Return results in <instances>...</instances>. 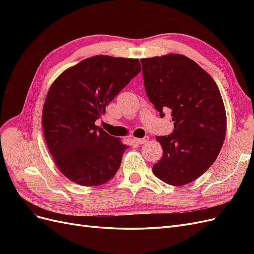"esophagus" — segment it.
<instances>
[{
	"instance_id": "esophagus-1",
	"label": "esophagus",
	"mask_w": 254,
	"mask_h": 254,
	"mask_svg": "<svg viewBox=\"0 0 254 254\" xmlns=\"http://www.w3.org/2000/svg\"><path fill=\"white\" fill-rule=\"evenodd\" d=\"M148 141H149V136H144V137H142V139H133V142L137 143V144H145Z\"/></svg>"
}]
</instances>
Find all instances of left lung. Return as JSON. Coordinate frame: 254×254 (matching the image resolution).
I'll return each mask as SVG.
<instances>
[{
  "instance_id": "1",
  "label": "left lung",
  "mask_w": 254,
  "mask_h": 254,
  "mask_svg": "<svg viewBox=\"0 0 254 254\" xmlns=\"http://www.w3.org/2000/svg\"><path fill=\"white\" fill-rule=\"evenodd\" d=\"M144 87L160 117L171 110L174 131L157 136L163 156L152 167L157 178L180 187L199 178L224 144L227 117L216 82L180 54L141 59Z\"/></svg>"
}]
</instances>
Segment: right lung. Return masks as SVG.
Returning a JSON list of instances; mask_svg holds the SVG:
<instances>
[{"label": "right lung", "instance_id": "right-lung-1", "mask_svg": "<svg viewBox=\"0 0 254 254\" xmlns=\"http://www.w3.org/2000/svg\"><path fill=\"white\" fill-rule=\"evenodd\" d=\"M141 72L139 59L94 56L53 82L43 106L45 142L59 171L83 187L108 182L129 146L95 125L106 107Z\"/></svg>", "mask_w": 254, "mask_h": 254}]
</instances>
